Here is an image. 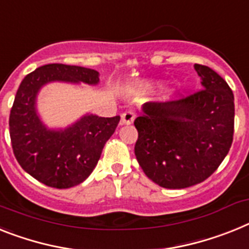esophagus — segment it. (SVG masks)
<instances>
[{
    "label": "esophagus",
    "mask_w": 249,
    "mask_h": 249,
    "mask_svg": "<svg viewBox=\"0 0 249 249\" xmlns=\"http://www.w3.org/2000/svg\"><path fill=\"white\" fill-rule=\"evenodd\" d=\"M136 118V112L133 109H128L126 112H123L121 116V123L122 124H131Z\"/></svg>",
    "instance_id": "1"
}]
</instances>
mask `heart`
Here are the masks:
<instances>
[{
  "mask_svg": "<svg viewBox=\"0 0 249 249\" xmlns=\"http://www.w3.org/2000/svg\"><path fill=\"white\" fill-rule=\"evenodd\" d=\"M141 87L145 89H151V88H154L155 84L154 83H143V84H141Z\"/></svg>",
  "mask_w": 249,
  "mask_h": 249,
  "instance_id": "heart-1",
  "label": "heart"
}]
</instances>
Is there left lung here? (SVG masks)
<instances>
[{
    "mask_svg": "<svg viewBox=\"0 0 249 249\" xmlns=\"http://www.w3.org/2000/svg\"><path fill=\"white\" fill-rule=\"evenodd\" d=\"M203 88L185 98L148 102L135 120V155L148 179L166 189L196 185L228 154L234 132V95L218 73L195 64Z\"/></svg>",
    "mask_w": 249,
    "mask_h": 249,
    "instance_id": "left-lung-1",
    "label": "left lung"
}]
</instances>
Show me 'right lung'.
<instances>
[{
    "label": "right lung",
    "instance_id": "1",
    "mask_svg": "<svg viewBox=\"0 0 249 249\" xmlns=\"http://www.w3.org/2000/svg\"><path fill=\"white\" fill-rule=\"evenodd\" d=\"M98 84L99 73L88 68L48 64L21 82L10 113L14 155L27 174L56 189L75 186L88 178L121 117L87 114L65 129H48L36 113V95L50 82Z\"/></svg>",
    "mask_w": 249,
    "mask_h": 249
}]
</instances>
